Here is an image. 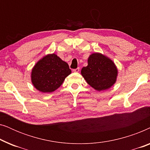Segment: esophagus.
Masks as SVG:
<instances>
[{"label": "esophagus", "instance_id": "obj_1", "mask_svg": "<svg viewBox=\"0 0 150 150\" xmlns=\"http://www.w3.org/2000/svg\"><path fill=\"white\" fill-rule=\"evenodd\" d=\"M73 71H74V72H79V71H80V68H79V67H78V68H76V69H73Z\"/></svg>", "mask_w": 150, "mask_h": 150}]
</instances>
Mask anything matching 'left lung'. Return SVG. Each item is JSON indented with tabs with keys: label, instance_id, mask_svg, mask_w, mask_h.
<instances>
[{
	"label": "left lung",
	"instance_id": "left-lung-1",
	"mask_svg": "<svg viewBox=\"0 0 150 150\" xmlns=\"http://www.w3.org/2000/svg\"><path fill=\"white\" fill-rule=\"evenodd\" d=\"M87 66L81 69V74L87 83L96 91L109 89L116 83L118 70L110 58L99 52L89 57Z\"/></svg>",
	"mask_w": 150,
	"mask_h": 150
}]
</instances>
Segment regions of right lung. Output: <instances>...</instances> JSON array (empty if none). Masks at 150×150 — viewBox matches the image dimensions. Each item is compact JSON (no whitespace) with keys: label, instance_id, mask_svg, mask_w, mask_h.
Segmentation results:
<instances>
[{"label":"right lung","instance_id":"add662e5","mask_svg":"<svg viewBox=\"0 0 150 150\" xmlns=\"http://www.w3.org/2000/svg\"><path fill=\"white\" fill-rule=\"evenodd\" d=\"M71 72L66 62L56 54H48L34 65L30 77L36 89L42 93H51L62 85Z\"/></svg>","mask_w":150,"mask_h":150}]
</instances>
